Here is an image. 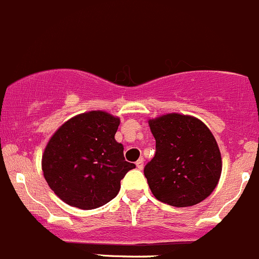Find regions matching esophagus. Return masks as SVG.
<instances>
[{"label": "esophagus", "mask_w": 259, "mask_h": 259, "mask_svg": "<svg viewBox=\"0 0 259 259\" xmlns=\"http://www.w3.org/2000/svg\"><path fill=\"white\" fill-rule=\"evenodd\" d=\"M143 161H145V159L140 158L137 162H136V166H137L138 169H143Z\"/></svg>", "instance_id": "34e87169"}]
</instances>
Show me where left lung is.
<instances>
[{
	"instance_id": "1",
	"label": "left lung",
	"mask_w": 259,
	"mask_h": 259,
	"mask_svg": "<svg viewBox=\"0 0 259 259\" xmlns=\"http://www.w3.org/2000/svg\"><path fill=\"white\" fill-rule=\"evenodd\" d=\"M156 154L145 167L152 193L175 207L206 199L222 172L221 152L208 127L192 116L168 113L148 121Z\"/></svg>"
}]
</instances>
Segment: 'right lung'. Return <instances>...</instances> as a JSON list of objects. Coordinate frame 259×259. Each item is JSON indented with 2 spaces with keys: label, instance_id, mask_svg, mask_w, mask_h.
Segmentation results:
<instances>
[{
  "label": "right lung",
  "instance_id": "1",
  "mask_svg": "<svg viewBox=\"0 0 259 259\" xmlns=\"http://www.w3.org/2000/svg\"><path fill=\"white\" fill-rule=\"evenodd\" d=\"M118 126V117L91 111L72 117L51 137L42 170L65 203L93 209L117 196L121 180L136 167L124 159L123 146L114 140Z\"/></svg>",
  "mask_w": 259,
  "mask_h": 259
}]
</instances>
